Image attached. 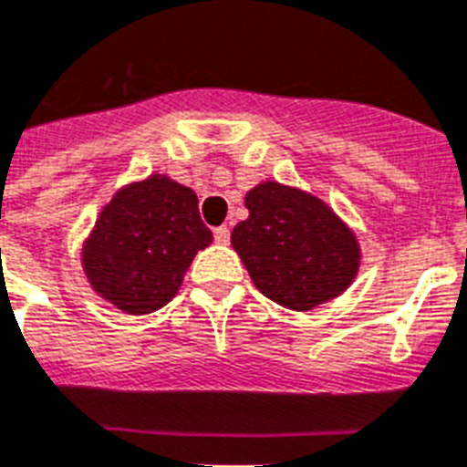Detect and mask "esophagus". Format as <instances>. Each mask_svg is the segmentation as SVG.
Returning <instances> with one entry per match:
<instances>
[{
  "mask_svg": "<svg viewBox=\"0 0 467 467\" xmlns=\"http://www.w3.org/2000/svg\"><path fill=\"white\" fill-rule=\"evenodd\" d=\"M229 238H231V234L226 226H219V229H214V241H217L219 245H226V243H229Z\"/></svg>",
  "mask_w": 467,
  "mask_h": 467,
  "instance_id": "34e87169",
  "label": "esophagus"
}]
</instances>
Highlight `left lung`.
<instances>
[{"instance_id": "1", "label": "left lung", "mask_w": 467, "mask_h": 467, "mask_svg": "<svg viewBox=\"0 0 467 467\" xmlns=\"http://www.w3.org/2000/svg\"><path fill=\"white\" fill-rule=\"evenodd\" d=\"M245 207L231 245L262 296L307 312L356 281L363 262L356 231L315 192L267 179L245 192Z\"/></svg>"}]
</instances>
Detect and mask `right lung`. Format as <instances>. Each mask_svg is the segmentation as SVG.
<instances>
[{"mask_svg":"<svg viewBox=\"0 0 467 467\" xmlns=\"http://www.w3.org/2000/svg\"><path fill=\"white\" fill-rule=\"evenodd\" d=\"M212 243L195 191L169 173L119 188L80 248L95 294L126 315H150L179 294L192 257Z\"/></svg>","mask_w":467,"mask_h":467,"instance_id":"right-lung-1","label":"right lung"}]
</instances>
